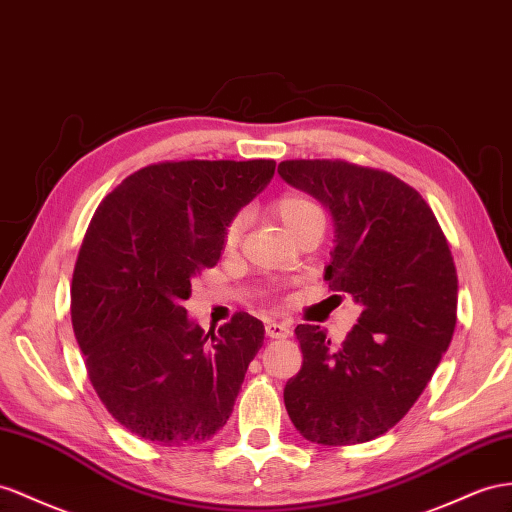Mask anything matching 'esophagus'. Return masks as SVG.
<instances>
[{
	"instance_id": "1",
	"label": "esophagus",
	"mask_w": 512,
	"mask_h": 512,
	"mask_svg": "<svg viewBox=\"0 0 512 512\" xmlns=\"http://www.w3.org/2000/svg\"><path fill=\"white\" fill-rule=\"evenodd\" d=\"M290 326L283 324V322H268L266 324V335L270 339H287L290 337Z\"/></svg>"
}]
</instances>
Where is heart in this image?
Wrapping results in <instances>:
<instances>
[{"mask_svg": "<svg viewBox=\"0 0 512 512\" xmlns=\"http://www.w3.org/2000/svg\"><path fill=\"white\" fill-rule=\"evenodd\" d=\"M272 212L274 216H277V220L283 225V229L294 235L300 227L307 225L309 220L313 218H322V209L318 207L316 201H311L309 196H303V194H283L281 199H277L272 203ZM242 227H244V218L238 216L233 218L229 225H227V231H225V244L229 248H233L235 244H238L240 235H242Z\"/></svg>", "mask_w": 512, "mask_h": 512, "instance_id": "b5f03b06", "label": "heart"}]
</instances>
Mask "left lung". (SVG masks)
<instances>
[{
  "mask_svg": "<svg viewBox=\"0 0 512 512\" xmlns=\"http://www.w3.org/2000/svg\"><path fill=\"white\" fill-rule=\"evenodd\" d=\"M279 175L333 216L324 281L363 307L333 348L316 324H298L303 368L283 391L307 441L352 445L385 435L422 396L456 326L458 279L448 240L409 183L344 160H287Z\"/></svg>",
  "mask_w": 512,
  "mask_h": 512,
  "instance_id": "left-lung-1",
  "label": "left lung"
}]
</instances>
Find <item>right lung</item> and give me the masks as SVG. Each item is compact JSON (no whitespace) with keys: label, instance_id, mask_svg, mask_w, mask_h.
I'll list each match as a JSON object with an SVG mask.
<instances>
[{"label":"right lung","instance_id":"obj_1","mask_svg":"<svg viewBox=\"0 0 512 512\" xmlns=\"http://www.w3.org/2000/svg\"><path fill=\"white\" fill-rule=\"evenodd\" d=\"M274 160L160 162L101 201L75 261L71 320L108 413L160 445L203 443L227 424L264 324L240 311L218 333L188 318L192 279L214 268L227 225Z\"/></svg>","mask_w":512,"mask_h":512}]
</instances>
